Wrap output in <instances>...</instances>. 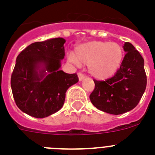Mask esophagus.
<instances>
[{
  "instance_id": "1",
  "label": "esophagus",
  "mask_w": 155,
  "mask_h": 155,
  "mask_svg": "<svg viewBox=\"0 0 155 155\" xmlns=\"http://www.w3.org/2000/svg\"><path fill=\"white\" fill-rule=\"evenodd\" d=\"M78 78H79V81H81L82 80H84V75L82 74L81 73H78Z\"/></svg>"
}]
</instances>
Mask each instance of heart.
I'll return each mask as SVG.
<instances>
[{
  "label": "heart",
  "instance_id": "b5f03b06",
  "mask_svg": "<svg viewBox=\"0 0 155 155\" xmlns=\"http://www.w3.org/2000/svg\"><path fill=\"white\" fill-rule=\"evenodd\" d=\"M124 58L123 48L116 42L91 41L76 48L75 55L68 53V60L77 66L87 64L88 72L94 78L104 80L118 71Z\"/></svg>",
  "mask_w": 155,
  "mask_h": 155
}]
</instances>
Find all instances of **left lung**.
Here are the masks:
<instances>
[{
  "label": "left lung",
  "instance_id": "8db88e82",
  "mask_svg": "<svg viewBox=\"0 0 155 155\" xmlns=\"http://www.w3.org/2000/svg\"><path fill=\"white\" fill-rule=\"evenodd\" d=\"M126 55L116 74L107 80H94L90 100L105 113L120 115L132 110L139 103L147 86L144 61L130 42L124 45Z\"/></svg>",
  "mask_w": 155,
  "mask_h": 155
}]
</instances>
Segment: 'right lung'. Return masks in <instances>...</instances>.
Instances as JSON below:
<instances>
[{
  "label": "right lung",
  "instance_id": "1",
  "mask_svg": "<svg viewBox=\"0 0 155 155\" xmlns=\"http://www.w3.org/2000/svg\"><path fill=\"white\" fill-rule=\"evenodd\" d=\"M63 38L36 42L19 53L11 78L18 107L35 118H45L64 105L67 90L78 81L76 74L61 71L64 58Z\"/></svg>",
  "mask_w": 155,
  "mask_h": 155
}]
</instances>
